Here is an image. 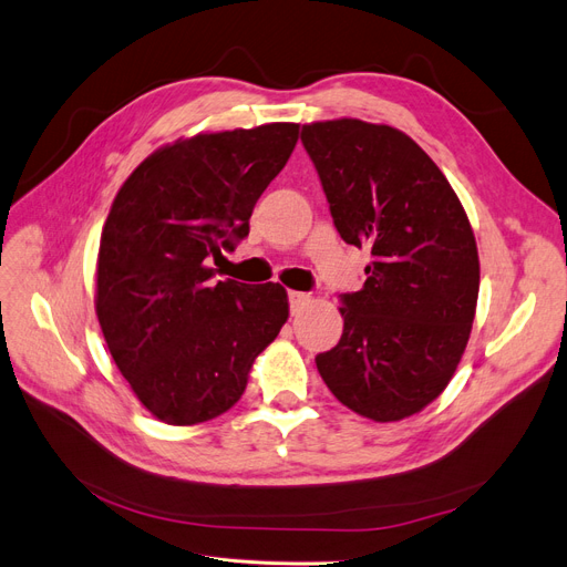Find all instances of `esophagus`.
I'll return each mask as SVG.
<instances>
[{"label": "esophagus", "instance_id": "esophagus-1", "mask_svg": "<svg viewBox=\"0 0 567 567\" xmlns=\"http://www.w3.org/2000/svg\"><path fill=\"white\" fill-rule=\"evenodd\" d=\"M310 303V297L303 291H289V310L291 315H299Z\"/></svg>", "mask_w": 567, "mask_h": 567}]
</instances>
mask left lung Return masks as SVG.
Returning <instances> with one entry per match:
<instances>
[{
    "label": "left lung",
    "mask_w": 567,
    "mask_h": 567,
    "mask_svg": "<svg viewBox=\"0 0 567 567\" xmlns=\"http://www.w3.org/2000/svg\"><path fill=\"white\" fill-rule=\"evenodd\" d=\"M301 143L340 238L371 250L365 282L340 293L342 336L315 357L333 396L375 422L437 399L471 336L480 259L465 210L435 162L403 132L315 122Z\"/></svg>",
    "instance_id": "1"
}]
</instances>
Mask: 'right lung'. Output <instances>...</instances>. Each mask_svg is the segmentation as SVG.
Wrapping results in <instances>:
<instances>
[{"instance_id": "add662e5", "label": "right lung", "mask_w": 567, "mask_h": 567, "mask_svg": "<svg viewBox=\"0 0 567 567\" xmlns=\"http://www.w3.org/2000/svg\"><path fill=\"white\" fill-rule=\"evenodd\" d=\"M299 125L199 134L136 166L106 217L96 317L120 373L157 420L192 426L227 412L255 357L287 322V291L215 280L250 234L261 192Z\"/></svg>"}]
</instances>
